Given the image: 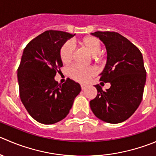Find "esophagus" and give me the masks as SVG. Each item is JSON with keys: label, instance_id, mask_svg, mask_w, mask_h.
Segmentation results:
<instances>
[{"label": "esophagus", "instance_id": "1", "mask_svg": "<svg viewBox=\"0 0 156 156\" xmlns=\"http://www.w3.org/2000/svg\"><path fill=\"white\" fill-rule=\"evenodd\" d=\"M81 90H84V89L86 88V85H84V84H81Z\"/></svg>", "mask_w": 156, "mask_h": 156}]
</instances>
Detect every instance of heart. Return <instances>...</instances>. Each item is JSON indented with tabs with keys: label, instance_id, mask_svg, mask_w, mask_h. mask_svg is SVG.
<instances>
[{
	"label": "heart",
	"instance_id": "1",
	"mask_svg": "<svg viewBox=\"0 0 156 156\" xmlns=\"http://www.w3.org/2000/svg\"><path fill=\"white\" fill-rule=\"evenodd\" d=\"M80 44L85 50H87L92 56L98 58L101 51V44L97 38L87 36L84 38ZM60 58L63 64H69L73 59L74 48L71 42L65 43L60 49ZM69 75L75 81L81 83H85L96 73V71L93 68H82L78 66H73L69 68Z\"/></svg>",
	"mask_w": 156,
	"mask_h": 156
}]
</instances>
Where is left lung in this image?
<instances>
[{
  "label": "left lung",
  "mask_w": 156,
  "mask_h": 156,
  "mask_svg": "<svg viewBox=\"0 0 156 156\" xmlns=\"http://www.w3.org/2000/svg\"><path fill=\"white\" fill-rule=\"evenodd\" d=\"M105 45L107 63L100 74V81L109 82L105 91L99 84L94 87L97 97L90 101L94 114L109 123H119L130 117L143 99L146 81L143 55L129 40L115 32L90 33Z\"/></svg>",
  "instance_id": "1"
}]
</instances>
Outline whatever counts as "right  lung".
<instances>
[{"label": "right lung", "instance_id": "obj_1", "mask_svg": "<svg viewBox=\"0 0 156 156\" xmlns=\"http://www.w3.org/2000/svg\"><path fill=\"white\" fill-rule=\"evenodd\" d=\"M75 34L48 30L36 36L24 49L17 70L20 97L34 120L53 124L69 114L81 86L68 78L62 84L55 80L63 66L60 49Z\"/></svg>", "mask_w": 156, "mask_h": 156}]
</instances>
